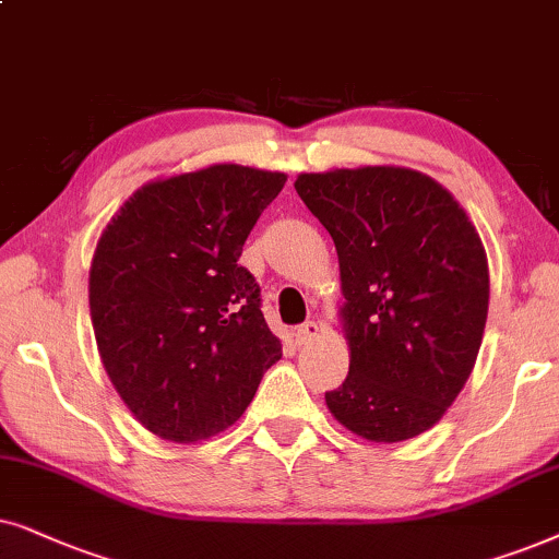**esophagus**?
<instances>
[{
    "instance_id": "1",
    "label": "esophagus",
    "mask_w": 559,
    "mask_h": 559,
    "mask_svg": "<svg viewBox=\"0 0 559 559\" xmlns=\"http://www.w3.org/2000/svg\"><path fill=\"white\" fill-rule=\"evenodd\" d=\"M317 334H319L317 322H304L296 326V342H299V345H307V342L314 340Z\"/></svg>"
}]
</instances>
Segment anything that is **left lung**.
<instances>
[{"label": "left lung", "instance_id": "1", "mask_svg": "<svg viewBox=\"0 0 559 559\" xmlns=\"http://www.w3.org/2000/svg\"><path fill=\"white\" fill-rule=\"evenodd\" d=\"M296 193L332 235L349 373L334 419L370 442L435 427L473 373L488 317V260L452 193L408 168L301 174Z\"/></svg>", "mask_w": 559, "mask_h": 559}]
</instances>
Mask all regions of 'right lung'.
<instances>
[{
	"label": "right lung",
	"instance_id": "obj_1",
	"mask_svg": "<svg viewBox=\"0 0 559 559\" xmlns=\"http://www.w3.org/2000/svg\"><path fill=\"white\" fill-rule=\"evenodd\" d=\"M286 176L219 163L145 183L104 229L88 273L96 347L135 419L199 442L240 419L281 342L237 260Z\"/></svg>",
	"mask_w": 559,
	"mask_h": 559
}]
</instances>
